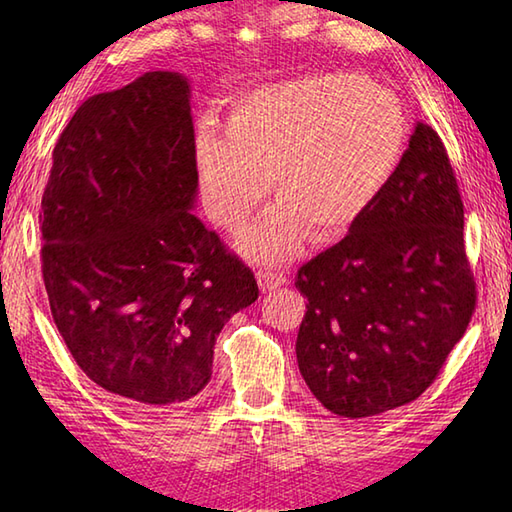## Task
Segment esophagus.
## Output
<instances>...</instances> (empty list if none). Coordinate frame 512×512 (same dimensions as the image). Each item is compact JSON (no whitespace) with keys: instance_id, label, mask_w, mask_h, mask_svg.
Segmentation results:
<instances>
[{"instance_id":"obj_1","label":"esophagus","mask_w":512,"mask_h":512,"mask_svg":"<svg viewBox=\"0 0 512 512\" xmlns=\"http://www.w3.org/2000/svg\"><path fill=\"white\" fill-rule=\"evenodd\" d=\"M257 284H259V288H262V292H270V290H277L284 286L286 277L277 275V273H268V270H259Z\"/></svg>"}]
</instances>
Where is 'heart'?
I'll return each mask as SVG.
<instances>
[{"mask_svg":"<svg viewBox=\"0 0 512 512\" xmlns=\"http://www.w3.org/2000/svg\"><path fill=\"white\" fill-rule=\"evenodd\" d=\"M226 132L202 125L193 165L206 215L235 231L268 193L277 209L237 246L250 262L281 264L303 233L323 242L345 231L385 189L407 140L400 99L352 72L299 76L231 105Z\"/></svg>","mask_w":512,"mask_h":512,"instance_id":"b5f03b06","label":"heart"}]
</instances>
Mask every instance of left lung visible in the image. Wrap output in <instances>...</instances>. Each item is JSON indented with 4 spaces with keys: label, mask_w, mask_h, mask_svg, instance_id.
Segmentation results:
<instances>
[{
    "label": "left lung",
    "mask_w": 512,
    "mask_h": 512,
    "mask_svg": "<svg viewBox=\"0 0 512 512\" xmlns=\"http://www.w3.org/2000/svg\"><path fill=\"white\" fill-rule=\"evenodd\" d=\"M306 385L336 416L416 400L475 310L464 204L436 129L416 123L394 176L339 244L299 268Z\"/></svg>",
    "instance_id": "1"
}]
</instances>
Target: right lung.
<instances>
[{
    "mask_svg": "<svg viewBox=\"0 0 512 512\" xmlns=\"http://www.w3.org/2000/svg\"><path fill=\"white\" fill-rule=\"evenodd\" d=\"M191 85L147 72L94 94L52 151L41 268L85 376L134 407H176L213 374L224 323L257 281L193 215Z\"/></svg>",
    "mask_w": 512,
    "mask_h": 512,
    "instance_id": "add662e5",
    "label": "right lung"
}]
</instances>
